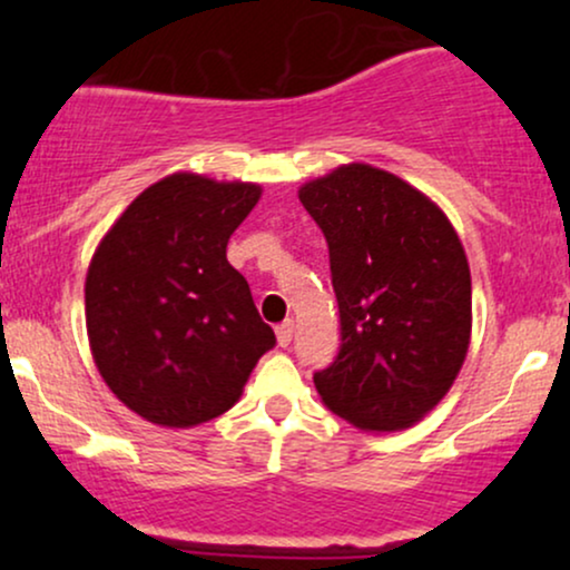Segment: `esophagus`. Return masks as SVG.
Listing matches in <instances>:
<instances>
[{
  "label": "esophagus",
  "mask_w": 570,
  "mask_h": 570,
  "mask_svg": "<svg viewBox=\"0 0 570 570\" xmlns=\"http://www.w3.org/2000/svg\"><path fill=\"white\" fill-rule=\"evenodd\" d=\"M292 337H294V322L292 318H286L284 324L276 326V340H278L281 348H286V345L292 343Z\"/></svg>",
  "instance_id": "esophagus-1"
}]
</instances>
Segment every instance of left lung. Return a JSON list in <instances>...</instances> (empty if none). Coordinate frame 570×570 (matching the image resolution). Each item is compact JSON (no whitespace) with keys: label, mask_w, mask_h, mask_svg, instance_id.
Segmentation results:
<instances>
[{"label":"left lung","mask_w":570,"mask_h":570,"mask_svg":"<svg viewBox=\"0 0 570 570\" xmlns=\"http://www.w3.org/2000/svg\"><path fill=\"white\" fill-rule=\"evenodd\" d=\"M330 246L340 351L313 375L332 412L364 431L410 429L440 404L472 337L461 238L421 189L367 163L299 187Z\"/></svg>","instance_id":"1"}]
</instances>
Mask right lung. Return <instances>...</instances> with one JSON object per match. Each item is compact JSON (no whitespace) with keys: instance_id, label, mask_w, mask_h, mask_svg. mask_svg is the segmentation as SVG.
I'll return each mask as SVG.
<instances>
[{"instance_id":"obj_1","label":"right lung","mask_w":570,"mask_h":570,"mask_svg":"<svg viewBox=\"0 0 570 570\" xmlns=\"http://www.w3.org/2000/svg\"><path fill=\"white\" fill-rule=\"evenodd\" d=\"M263 187L171 174L147 187L101 238L85 278L96 367L144 421L189 429L238 402L276 345L227 240Z\"/></svg>"}]
</instances>
